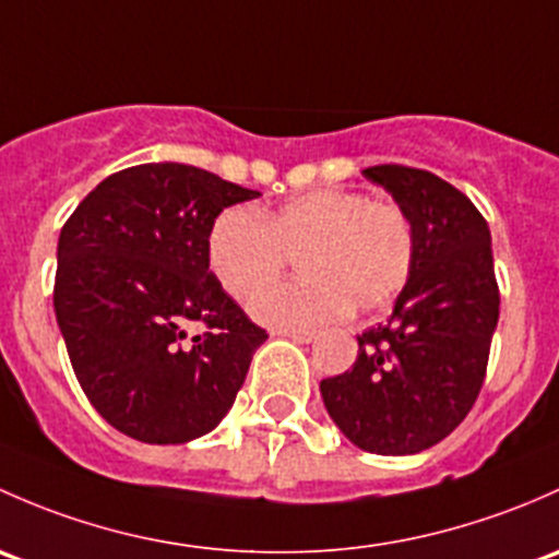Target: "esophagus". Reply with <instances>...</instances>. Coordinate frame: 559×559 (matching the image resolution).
<instances>
[{
    "label": "esophagus",
    "mask_w": 559,
    "mask_h": 559,
    "mask_svg": "<svg viewBox=\"0 0 559 559\" xmlns=\"http://www.w3.org/2000/svg\"><path fill=\"white\" fill-rule=\"evenodd\" d=\"M274 333H277V336L293 338V342H301V344H309V342H314V338H318V333L307 331V328H277Z\"/></svg>",
    "instance_id": "34e87169"
}]
</instances>
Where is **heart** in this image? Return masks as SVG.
I'll use <instances>...</instances> for the list:
<instances>
[{"mask_svg":"<svg viewBox=\"0 0 559 559\" xmlns=\"http://www.w3.org/2000/svg\"><path fill=\"white\" fill-rule=\"evenodd\" d=\"M298 258L304 280L269 290L252 314L274 328H307L344 309L373 312L406 285L412 223L395 204L353 191L304 193L263 215L231 206L215 217L206 261L223 290L250 301Z\"/></svg>","mask_w":559,"mask_h":559,"instance_id":"b5f03b06","label":"heart"}]
</instances>
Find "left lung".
Returning <instances> with one entry per match:
<instances>
[{"label": "left lung", "mask_w": 559, "mask_h": 559, "mask_svg": "<svg viewBox=\"0 0 559 559\" xmlns=\"http://www.w3.org/2000/svg\"><path fill=\"white\" fill-rule=\"evenodd\" d=\"M364 177L412 223V272L393 314L358 336L353 368L320 393L355 447L417 454L463 423L485 382L500 307L492 239L468 195L430 171L382 164Z\"/></svg>", "instance_id": "obj_1"}]
</instances>
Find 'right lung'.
Instances as JSON below:
<instances>
[{
    "mask_svg": "<svg viewBox=\"0 0 559 559\" xmlns=\"http://www.w3.org/2000/svg\"><path fill=\"white\" fill-rule=\"evenodd\" d=\"M188 164L109 175L64 223L53 309L80 388L120 433L186 444L217 428L269 338L210 272L226 206L258 199ZM207 333L187 338V322Z\"/></svg>",
    "mask_w": 559,
    "mask_h": 559,
    "instance_id": "add662e5",
    "label": "right lung"
}]
</instances>
